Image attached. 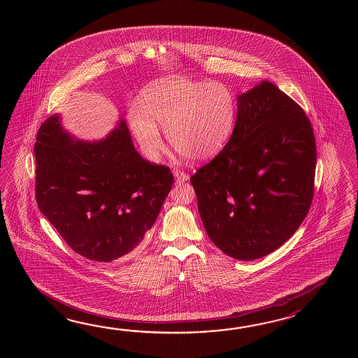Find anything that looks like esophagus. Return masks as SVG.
Returning <instances> with one entry per match:
<instances>
[{"label": "esophagus", "instance_id": "1", "mask_svg": "<svg viewBox=\"0 0 358 358\" xmlns=\"http://www.w3.org/2000/svg\"><path fill=\"white\" fill-rule=\"evenodd\" d=\"M174 176H176V182H185L189 179V176L182 173V171H174Z\"/></svg>", "mask_w": 358, "mask_h": 358}]
</instances>
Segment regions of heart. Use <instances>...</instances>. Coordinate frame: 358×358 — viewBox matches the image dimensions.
I'll return each instance as SVG.
<instances>
[{
	"instance_id": "obj_1",
	"label": "heart",
	"mask_w": 358,
	"mask_h": 358,
	"mask_svg": "<svg viewBox=\"0 0 358 358\" xmlns=\"http://www.w3.org/2000/svg\"><path fill=\"white\" fill-rule=\"evenodd\" d=\"M238 106L227 85L168 76L153 80L128 110L130 129L148 160L157 161L169 143L194 162L219 156L234 133Z\"/></svg>"
}]
</instances>
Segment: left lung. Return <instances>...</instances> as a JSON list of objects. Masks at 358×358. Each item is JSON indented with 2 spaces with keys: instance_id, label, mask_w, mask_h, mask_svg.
<instances>
[{
  "instance_id": "obj_1",
  "label": "left lung",
  "mask_w": 358,
  "mask_h": 358,
  "mask_svg": "<svg viewBox=\"0 0 358 358\" xmlns=\"http://www.w3.org/2000/svg\"><path fill=\"white\" fill-rule=\"evenodd\" d=\"M225 150L190 176L213 244L230 257L261 259L296 233L310 210L316 169L311 122L267 80L236 99Z\"/></svg>"
}]
</instances>
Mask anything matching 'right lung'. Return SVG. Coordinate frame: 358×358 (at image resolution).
<instances>
[{
  "label": "right lung",
  "instance_id": "right-lung-1",
  "mask_svg": "<svg viewBox=\"0 0 358 358\" xmlns=\"http://www.w3.org/2000/svg\"><path fill=\"white\" fill-rule=\"evenodd\" d=\"M36 198L41 213L71 250L111 262L137 250L152 228L174 176L136 151L119 119L99 141H82L61 114L41 125L34 145Z\"/></svg>",
  "mask_w": 358,
  "mask_h": 358
}]
</instances>
